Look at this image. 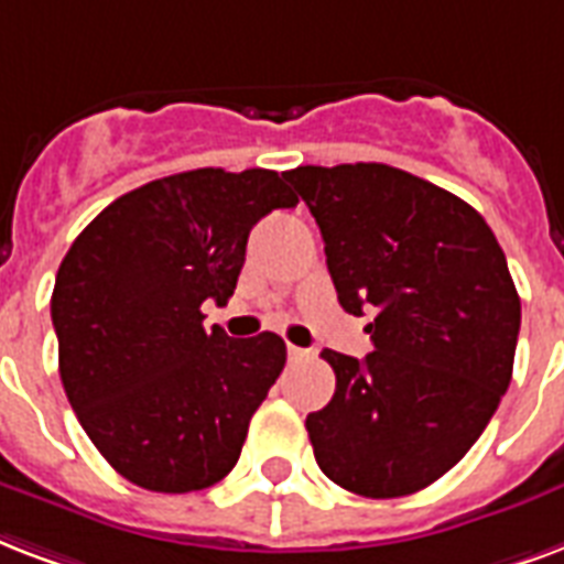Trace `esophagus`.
Returning <instances> with one entry per match:
<instances>
[{"label":"esophagus","mask_w":564,"mask_h":564,"mask_svg":"<svg viewBox=\"0 0 564 564\" xmlns=\"http://www.w3.org/2000/svg\"><path fill=\"white\" fill-rule=\"evenodd\" d=\"M286 351H290V360H307L313 358V351L311 349H301V346H286Z\"/></svg>","instance_id":"1"}]
</instances>
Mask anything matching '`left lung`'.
I'll return each instance as SVG.
<instances>
[{
    "mask_svg": "<svg viewBox=\"0 0 564 564\" xmlns=\"http://www.w3.org/2000/svg\"><path fill=\"white\" fill-rule=\"evenodd\" d=\"M325 239L343 311L376 349H325L337 390L307 414L330 482L387 500L453 470L509 390L521 299L497 236L453 192L381 162L283 174Z\"/></svg>",
    "mask_w": 564,
    "mask_h": 564,
    "instance_id": "1",
    "label": "left lung"
}]
</instances>
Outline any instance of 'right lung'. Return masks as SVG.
Instances as JSON below:
<instances>
[{"label":"right lung","instance_id":"obj_1","mask_svg":"<svg viewBox=\"0 0 564 564\" xmlns=\"http://www.w3.org/2000/svg\"><path fill=\"white\" fill-rule=\"evenodd\" d=\"M299 204L278 171L197 167L132 188L85 227L58 265L53 328L64 393L85 435L139 488L221 482L286 364L272 330H206L227 304L251 227Z\"/></svg>","mask_w":564,"mask_h":564}]
</instances>
